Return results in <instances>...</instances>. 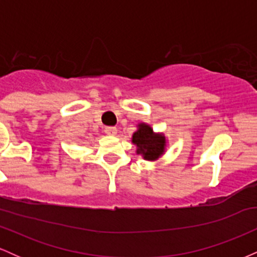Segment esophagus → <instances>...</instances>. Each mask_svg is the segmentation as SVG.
Here are the masks:
<instances>
[{"label": "esophagus", "mask_w": 257, "mask_h": 257, "mask_svg": "<svg viewBox=\"0 0 257 257\" xmlns=\"http://www.w3.org/2000/svg\"><path fill=\"white\" fill-rule=\"evenodd\" d=\"M105 133L107 135H116L117 134V128H116V126H106Z\"/></svg>", "instance_id": "esophagus-1"}]
</instances>
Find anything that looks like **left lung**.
<instances>
[{"instance_id": "left-lung-1", "label": "left lung", "mask_w": 257, "mask_h": 257, "mask_svg": "<svg viewBox=\"0 0 257 257\" xmlns=\"http://www.w3.org/2000/svg\"><path fill=\"white\" fill-rule=\"evenodd\" d=\"M132 143L137 146V153L146 161H156L163 155L167 147V139L163 134H156L146 123H140L133 134Z\"/></svg>"}]
</instances>
